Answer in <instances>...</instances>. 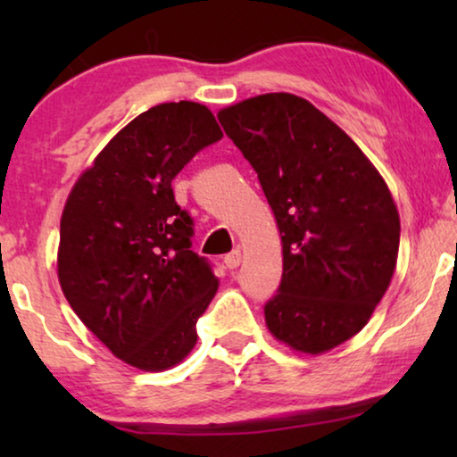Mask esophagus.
<instances>
[{"instance_id": "34e87169", "label": "esophagus", "mask_w": 457, "mask_h": 457, "mask_svg": "<svg viewBox=\"0 0 457 457\" xmlns=\"http://www.w3.org/2000/svg\"><path fill=\"white\" fill-rule=\"evenodd\" d=\"M224 264H227L228 270H235V268L241 264V249H235V252L224 255Z\"/></svg>"}]
</instances>
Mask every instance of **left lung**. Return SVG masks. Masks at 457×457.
<instances>
[{
	"instance_id": "left-lung-1",
	"label": "left lung",
	"mask_w": 457,
	"mask_h": 457,
	"mask_svg": "<svg viewBox=\"0 0 457 457\" xmlns=\"http://www.w3.org/2000/svg\"><path fill=\"white\" fill-rule=\"evenodd\" d=\"M218 120L258 172L283 243L266 327L293 352H330L366 327L395 272L389 187L345 130L293 93L243 99Z\"/></svg>"
}]
</instances>
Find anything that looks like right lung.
<instances>
[{"label": "right lung", "mask_w": 457, "mask_h": 457, "mask_svg": "<svg viewBox=\"0 0 457 457\" xmlns=\"http://www.w3.org/2000/svg\"><path fill=\"white\" fill-rule=\"evenodd\" d=\"M222 130L202 104H160L112 137L68 193L58 280L87 328L116 358L145 372L183 361L197 318L218 291L191 252V216L172 179Z\"/></svg>", "instance_id": "obj_1"}]
</instances>
